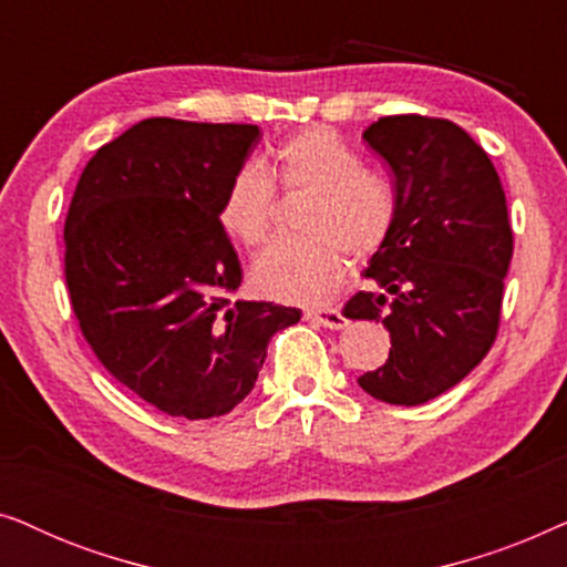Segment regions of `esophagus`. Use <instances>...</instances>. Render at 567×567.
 <instances>
[{"instance_id":"obj_1","label":"esophagus","mask_w":567,"mask_h":567,"mask_svg":"<svg viewBox=\"0 0 567 567\" xmlns=\"http://www.w3.org/2000/svg\"><path fill=\"white\" fill-rule=\"evenodd\" d=\"M307 320H312L317 324H322V328H330V330H343L348 320L343 317V312L336 307H324V309H309L305 315Z\"/></svg>"}]
</instances>
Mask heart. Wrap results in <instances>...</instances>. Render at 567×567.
Segmentation results:
<instances>
[{"instance_id":"heart-1","label":"heart","mask_w":567,"mask_h":567,"mask_svg":"<svg viewBox=\"0 0 567 567\" xmlns=\"http://www.w3.org/2000/svg\"><path fill=\"white\" fill-rule=\"evenodd\" d=\"M309 190L301 231L305 239L268 247L252 266V286L262 297L286 305H322L336 297L346 278V252L369 258L392 235L398 196L377 169L332 128L315 126L274 152L266 173L243 165L231 175L219 206V221L237 243L260 247L274 227V185Z\"/></svg>"}]
</instances>
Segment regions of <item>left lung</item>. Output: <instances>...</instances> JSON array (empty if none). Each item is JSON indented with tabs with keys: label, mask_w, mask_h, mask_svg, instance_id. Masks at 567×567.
Segmentation results:
<instances>
[{
	"label": "left lung",
	"mask_w": 567,
	"mask_h": 567,
	"mask_svg": "<svg viewBox=\"0 0 567 567\" xmlns=\"http://www.w3.org/2000/svg\"><path fill=\"white\" fill-rule=\"evenodd\" d=\"M363 138L390 165L398 219L367 276L382 293L348 299V320L382 322L390 359L359 377L390 405H423L491 351L514 255L506 193L467 131L444 118L386 115Z\"/></svg>",
	"instance_id": "obj_1"
}]
</instances>
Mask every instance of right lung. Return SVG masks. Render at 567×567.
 <instances>
[{
    "mask_svg": "<svg viewBox=\"0 0 567 567\" xmlns=\"http://www.w3.org/2000/svg\"><path fill=\"white\" fill-rule=\"evenodd\" d=\"M260 128L146 118L82 169L64 227V274L82 336L123 386L185 421L237 408L268 340L301 309L231 301L243 284L219 221Z\"/></svg>",
    "mask_w": 567,
    "mask_h": 567,
    "instance_id": "add662e5",
    "label": "right lung"
}]
</instances>
